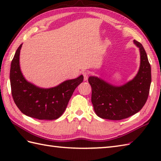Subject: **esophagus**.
Listing matches in <instances>:
<instances>
[{"instance_id": "obj_1", "label": "esophagus", "mask_w": 161, "mask_h": 161, "mask_svg": "<svg viewBox=\"0 0 161 161\" xmlns=\"http://www.w3.org/2000/svg\"><path fill=\"white\" fill-rule=\"evenodd\" d=\"M83 75H84V81H86L88 80V75H89V72H88V71L84 72Z\"/></svg>"}]
</instances>
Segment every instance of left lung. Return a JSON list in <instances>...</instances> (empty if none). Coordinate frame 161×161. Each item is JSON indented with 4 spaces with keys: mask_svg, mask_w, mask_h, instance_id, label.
Segmentation results:
<instances>
[{
    "mask_svg": "<svg viewBox=\"0 0 161 161\" xmlns=\"http://www.w3.org/2000/svg\"><path fill=\"white\" fill-rule=\"evenodd\" d=\"M141 64L131 80L115 86L96 76L88 77L92 88L91 102L95 114L101 118L120 120L136 114L146 103L152 82L151 66L142 45L136 40Z\"/></svg>",
    "mask_w": 161,
    "mask_h": 161,
    "instance_id": "left-lung-1",
    "label": "left lung"
}]
</instances>
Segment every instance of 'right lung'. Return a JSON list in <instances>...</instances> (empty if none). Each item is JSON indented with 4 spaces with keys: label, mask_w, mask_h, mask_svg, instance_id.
I'll return each mask as SVG.
<instances>
[{
    "label": "right lung",
    "mask_w": 161,
    "mask_h": 161,
    "mask_svg": "<svg viewBox=\"0 0 161 161\" xmlns=\"http://www.w3.org/2000/svg\"><path fill=\"white\" fill-rule=\"evenodd\" d=\"M22 45L16 50L10 67L9 80L14 101L27 116L38 119H57L66 110L75 89L83 81L84 76L81 75L48 88L36 86L26 80L20 70Z\"/></svg>",
    "instance_id": "right-lung-1"
}]
</instances>
